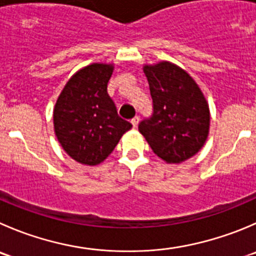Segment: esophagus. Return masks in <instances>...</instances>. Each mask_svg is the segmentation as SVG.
<instances>
[{"instance_id": "obj_1", "label": "esophagus", "mask_w": 256, "mask_h": 256, "mask_svg": "<svg viewBox=\"0 0 256 256\" xmlns=\"http://www.w3.org/2000/svg\"><path fill=\"white\" fill-rule=\"evenodd\" d=\"M138 120H140V118H138V116H135V118H131V124H132V126H134V128H136V126H138Z\"/></svg>"}]
</instances>
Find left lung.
<instances>
[{
  "mask_svg": "<svg viewBox=\"0 0 256 256\" xmlns=\"http://www.w3.org/2000/svg\"><path fill=\"white\" fill-rule=\"evenodd\" d=\"M152 98V112L138 131L154 152L168 164L194 156L209 134L210 112L202 90L178 66L160 62L144 68Z\"/></svg>",
  "mask_w": 256,
  "mask_h": 256,
  "instance_id": "1",
  "label": "left lung"
}]
</instances>
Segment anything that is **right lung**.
I'll return each mask as SVG.
<instances>
[{
    "label": "right lung",
    "instance_id": "right-lung-1",
    "mask_svg": "<svg viewBox=\"0 0 256 256\" xmlns=\"http://www.w3.org/2000/svg\"><path fill=\"white\" fill-rule=\"evenodd\" d=\"M114 68L92 64L76 72L54 110V132L64 150L78 162L98 165L132 128L118 116L108 94Z\"/></svg>",
    "mask_w": 256,
    "mask_h": 256
}]
</instances>
